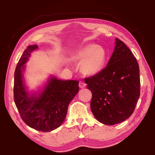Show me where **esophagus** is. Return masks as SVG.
I'll return each mask as SVG.
<instances>
[{"instance_id":"obj_1","label":"esophagus","mask_w":155,"mask_h":155,"mask_svg":"<svg viewBox=\"0 0 155 155\" xmlns=\"http://www.w3.org/2000/svg\"><path fill=\"white\" fill-rule=\"evenodd\" d=\"M79 87L80 88H84L86 86V84L83 82V81H80L79 82Z\"/></svg>"}]
</instances>
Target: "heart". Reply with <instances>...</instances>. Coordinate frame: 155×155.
<instances>
[{
	"instance_id": "1",
	"label": "heart",
	"mask_w": 155,
	"mask_h": 155,
	"mask_svg": "<svg viewBox=\"0 0 155 155\" xmlns=\"http://www.w3.org/2000/svg\"><path fill=\"white\" fill-rule=\"evenodd\" d=\"M107 57V52L103 47L90 44L72 54L71 59L75 62L81 63V71L84 75L94 76L103 70Z\"/></svg>"
}]
</instances>
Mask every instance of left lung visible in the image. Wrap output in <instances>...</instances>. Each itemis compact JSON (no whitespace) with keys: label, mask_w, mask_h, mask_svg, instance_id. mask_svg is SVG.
Returning <instances> with one entry per match:
<instances>
[{"label":"left lung","mask_w":155,"mask_h":155,"mask_svg":"<svg viewBox=\"0 0 155 155\" xmlns=\"http://www.w3.org/2000/svg\"><path fill=\"white\" fill-rule=\"evenodd\" d=\"M85 81L92 93L91 110L98 121L114 125L132 115L140 95V69L123 41L115 38L114 51L107 66Z\"/></svg>","instance_id":"8db88e82"}]
</instances>
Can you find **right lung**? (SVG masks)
<instances>
[{
	"label": "right lung",
	"instance_id": "obj_1",
	"mask_svg": "<svg viewBox=\"0 0 155 155\" xmlns=\"http://www.w3.org/2000/svg\"><path fill=\"white\" fill-rule=\"evenodd\" d=\"M38 48L37 44L28 46L18 63L14 73V102L22 120L28 127L49 132L64 122L68 105L79 87L78 81H64L50 75L38 90H28L24 78L25 64Z\"/></svg>",
	"mask_w": 155,
	"mask_h": 155
}]
</instances>
